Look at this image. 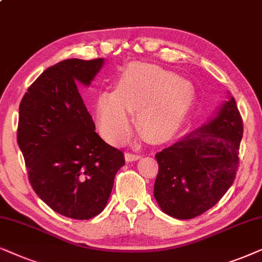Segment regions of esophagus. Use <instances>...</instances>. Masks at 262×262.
Segmentation results:
<instances>
[{
  "label": "esophagus",
  "instance_id": "34e87169",
  "mask_svg": "<svg viewBox=\"0 0 262 262\" xmlns=\"http://www.w3.org/2000/svg\"><path fill=\"white\" fill-rule=\"evenodd\" d=\"M140 158H141V156L138 155V153H130V152L125 153V160H127V162H135V160H138Z\"/></svg>",
  "mask_w": 262,
  "mask_h": 262
}]
</instances>
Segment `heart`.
Masks as SVG:
<instances>
[{"mask_svg":"<svg viewBox=\"0 0 262 262\" xmlns=\"http://www.w3.org/2000/svg\"><path fill=\"white\" fill-rule=\"evenodd\" d=\"M194 104V90L175 73L158 66L130 63L124 67L114 91H102L96 100L100 134L118 144L130 130L129 113L146 138L166 140L187 120Z\"/></svg>","mask_w":262,"mask_h":262,"instance_id":"heart-1","label":"heart"}]
</instances>
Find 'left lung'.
<instances>
[{
  "instance_id": "obj_1",
  "label": "left lung",
  "mask_w": 262,
  "mask_h": 262,
  "mask_svg": "<svg viewBox=\"0 0 262 262\" xmlns=\"http://www.w3.org/2000/svg\"><path fill=\"white\" fill-rule=\"evenodd\" d=\"M243 124L233 97L206 124L156 155L155 198L164 213L191 219L213 207L238 169Z\"/></svg>"
}]
</instances>
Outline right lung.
I'll return each mask as SVG.
<instances>
[{
    "instance_id": "obj_1",
    "label": "right lung",
    "mask_w": 262,
    "mask_h": 262,
    "mask_svg": "<svg viewBox=\"0 0 262 262\" xmlns=\"http://www.w3.org/2000/svg\"><path fill=\"white\" fill-rule=\"evenodd\" d=\"M104 58L58 62L38 76L19 106L17 145L29 181L51 210L85 221L106 206L124 155L96 133L78 91L90 86Z\"/></svg>"
}]
</instances>
